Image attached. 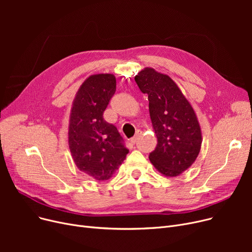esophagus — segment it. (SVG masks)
Masks as SVG:
<instances>
[{
  "label": "esophagus",
  "instance_id": "obj_1",
  "mask_svg": "<svg viewBox=\"0 0 252 252\" xmlns=\"http://www.w3.org/2000/svg\"><path fill=\"white\" fill-rule=\"evenodd\" d=\"M138 139H139V134H137L134 138L130 139V143H131V144H136V143L138 142Z\"/></svg>",
  "mask_w": 252,
  "mask_h": 252
}]
</instances>
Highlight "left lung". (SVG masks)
Listing matches in <instances>:
<instances>
[{
    "label": "left lung",
    "instance_id": "1",
    "mask_svg": "<svg viewBox=\"0 0 252 252\" xmlns=\"http://www.w3.org/2000/svg\"><path fill=\"white\" fill-rule=\"evenodd\" d=\"M148 95L157 145L149 159L165 177H178L196 160L202 144L201 128L190 102L167 74L145 67L135 76Z\"/></svg>",
    "mask_w": 252,
    "mask_h": 252
}]
</instances>
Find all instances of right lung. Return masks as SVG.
<instances>
[{
    "mask_svg": "<svg viewBox=\"0 0 252 252\" xmlns=\"http://www.w3.org/2000/svg\"><path fill=\"white\" fill-rule=\"evenodd\" d=\"M116 79L111 73L90 75L72 102L68 146L77 168L96 181H107L126 159L117 128L104 121L103 112L114 95Z\"/></svg>",
    "mask_w": 252,
    "mask_h": 252,
    "instance_id": "add662e5",
    "label": "right lung"
}]
</instances>
